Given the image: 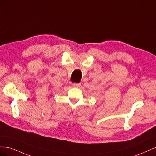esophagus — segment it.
<instances>
[{
  "label": "esophagus",
  "instance_id": "esophagus-1",
  "mask_svg": "<svg viewBox=\"0 0 156 156\" xmlns=\"http://www.w3.org/2000/svg\"><path fill=\"white\" fill-rule=\"evenodd\" d=\"M80 85H81V84H80V83H77V84L73 83V86L74 87H79Z\"/></svg>",
  "mask_w": 156,
  "mask_h": 156
}]
</instances>
